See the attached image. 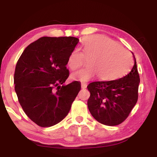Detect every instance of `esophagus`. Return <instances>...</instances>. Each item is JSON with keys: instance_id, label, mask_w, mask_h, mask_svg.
I'll use <instances>...</instances> for the list:
<instances>
[{"instance_id": "34e87169", "label": "esophagus", "mask_w": 157, "mask_h": 157, "mask_svg": "<svg viewBox=\"0 0 157 157\" xmlns=\"http://www.w3.org/2000/svg\"><path fill=\"white\" fill-rule=\"evenodd\" d=\"M81 86H82V89H85V88H86V87H87V84H85V83H82Z\"/></svg>"}]
</instances>
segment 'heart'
Here are the masks:
<instances>
[{
	"label": "heart",
	"mask_w": 157,
	"mask_h": 157,
	"mask_svg": "<svg viewBox=\"0 0 157 157\" xmlns=\"http://www.w3.org/2000/svg\"><path fill=\"white\" fill-rule=\"evenodd\" d=\"M86 60V67L71 74L73 80L87 82L96 75L100 80L111 81L128 72L133 63L128 50L106 36L96 35L83 40L82 52L75 50L69 55L67 65L74 70Z\"/></svg>",
	"instance_id": "1"
}]
</instances>
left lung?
I'll return each instance as SVG.
<instances>
[{
    "instance_id": "left-lung-1",
    "label": "left lung",
    "mask_w": 157,
    "mask_h": 157,
    "mask_svg": "<svg viewBox=\"0 0 157 157\" xmlns=\"http://www.w3.org/2000/svg\"><path fill=\"white\" fill-rule=\"evenodd\" d=\"M134 65L123 78L92 82L87 86L90 96L88 107L96 121L103 125H119L128 118L138 98L140 75L134 53Z\"/></svg>"
}]
</instances>
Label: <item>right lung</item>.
<instances>
[{
  "instance_id": "1",
  "label": "right lung",
  "mask_w": 157,
  "mask_h": 157,
  "mask_svg": "<svg viewBox=\"0 0 157 157\" xmlns=\"http://www.w3.org/2000/svg\"><path fill=\"white\" fill-rule=\"evenodd\" d=\"M79 42L74 37H42L25 48L16 64L15 90L19 104L36 124L46 128L68 115L81 85H63L67 61Z\"/></svg>"
}]
</instances>
